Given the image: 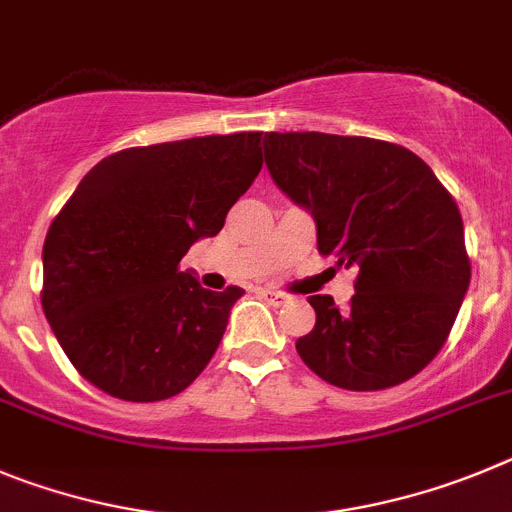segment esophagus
I'll list each match as a JSON object with an SVG mask.
<instances>
[{
	"label": "esophagus",
	"mask_w": 512,
	"mask_h": 512,
	"mask_svg": "<svg viewBox=\"0 0 512 512\" xmlns=\"http://www.w3.org/2000/svg\"><path fill=\"white\" fill-rule=\"evenodd\" d=\"M262 296L273 303V306H283V303L290 301V298L285 296V293H280V290H262Z\"/></svg>",
	"instance_id": "obj_1"
}]
</instances>
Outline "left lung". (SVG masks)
<instances>
[{
	"instance_id": "8db88e82",
	"label": "left lung",
	"mask_w": 512,
	"mask_h": 512,
	"mask_svg": "<svg viewBox=\"0 0 512 512\" xmlns=\"http://www.w3.org/2000/svg\"><path fill=\"white\" fill-rule=\"evenodd\" d=\"M273 181L316 219L319 255L357 267L339 311L311 296L316 324L296 342L321 380L385 390L439 354L472 278L459 206L416 153L372 137L267 132Z\"/></svg>"
}]
</instances>
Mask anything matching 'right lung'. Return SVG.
<instances>
[{"label": "right lung", "instance_id": "add662e5", "mask_svg": "<svg viewBox=\"0 0 512 512\" xmlns=\"http://www.w3.org/2000/svg\"><path fill=\"white\" fill-rule=\"evenodd\" d=\"M262 132L127 147L84 176L43 245L45 319L78 375L130 403L183 393L245 290L201 288L181 260L222 232L262 168Z\"/></svg>", "mask_w": 512, "mask_h": 512}]
</instances>
